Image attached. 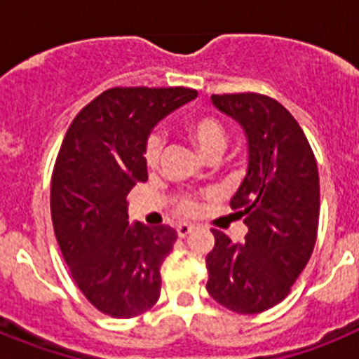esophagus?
<instances>
[{
    "instance_id": "esophagus-1",
    "label": "esophagus",
    "mask_w": 359,
    "mask_h": 359,
    "mask_svg": "<svg viewBox=\"0 0 359 359\" xmlns=\"http://www.w3.org/2000/svg\"><path fill=\"white\" fill-rule=\"evenodd\" d=\"M194 230L196 228L192 226V224H180V226H177V236L182 237V239H185V237H189Z\"/></svg>"
}]
</instances>
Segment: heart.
<instances>
[{
  "mask_svg": "<svg viewBox=\"0 0 359 359\" xmlns=\"http://www.w3.org/2000/svg\"><path fill=\"white\" fill-rule=\"evenodd\" d=\"M183 131L207 160H215L221 156L228 145V138H230V133L223 120L208 115V113H196V115L187 116L183 122ZM161 151H163V142L160 136L156 133L149 135L144 144V160L149 169H156L160 163ZM198 207L199 201L194 194L185 192L176 198V210L180 214L192 215L198 210Z\"/></svg>",
  "mask_w": 359,
  "mask_h": 359,
  "instance_id": "b5f03b06",
  "label": "heart"
}]
</instances>
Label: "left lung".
I'll return each instance as SVG.
<instances>
[{
    "mask_svg": "<svg viewBox=\"0 0 359 359\" xmlns=\"http://www.w3.org/2000/svg\"><path fill=\"white\" fill-rule=\"evenodd\" d=\"M217 109L248 136V174L230 207L248 226L244 243L212 230L207 291L239 315L282 302L309 262L318 236L320 180L302 128L275 98L261 93L212 95Z\"/></svg>",
    "mask_w": 359,
    "mask_h": 359,
    "instance_id": "obj_1",
    "label": "left lung"
}]
</instances>
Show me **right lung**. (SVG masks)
Masks as SVG:
<instances>
[{"label": "right lung", "mask_w": 359, "mask_h": 359, "mask_svg": "<svg viewBox=\"0 0 359 359\" xmlns=\"http://www.w3.org/2000/svg\"><path fill=\"white\" fill-rule=\"evenodd\" d=\"M190 88H111L82 107L52 172L53 231L88 302L113 318L151 309L177 239L167 224L129 226L128 194L147 182L144 144L154 123L196 98Z\"/></svg>", "instance_id": "1"}]
</instances>
